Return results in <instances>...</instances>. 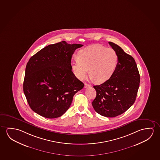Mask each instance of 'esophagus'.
<instances>
[{"mask_svg":"<svg viewBox=\"0 0 160 160\" xmlns=\"http://www.w3.org/2000/svg\"><path fill=\"white\" fill-rule=\"evenodd\" d=\"M91 86V85L90 84H85L84 85V88H90Z\"/></svg>","mask_w":160,"mask_h":160,"instance_id":"34e87169","label":"esophagus"}]
</instances>
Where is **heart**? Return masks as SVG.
<instances>
[{
  "label": "heart",
  "instance_id": "heart-1",
  "mask_svg": "<svg viewBox=\"0 0 160 160\" xmlns=\"http://www.w3.org/2000/svg\"><path fill=\"white\" fill-rule=\"evenodd\" d=\"M78 59L71 62V68L80 80L85 79L88 74L97 83H103L115 73L118 62L115 50L99 45H92L80 50Z\"/></svg>",
  "mask_w": 160,
  "mask_h": 160
}]
</instances>
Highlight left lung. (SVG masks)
<instances>
[{"mask_svg": "<svg viewBox=\"0 0 160 160\" xmlns=\"http://www.w3.org/2000/svg\"><path fill=\"white\" fill-rule=\"evenodd\" d=\"M108 43L118 55V67L110 79L93 86L96 96L92 105L98 114L113 118L125 112L135 102L140 76L133 57L118 45L112 42Z\"/></svg>", "mask_w": 160, "mask_h": 160, "instance_id": "left-lung-1", "label": "left lung"}]
</instances>
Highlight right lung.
<instances>
[{
    "mask_svg": "<svg viewBox=\"0 0 160 160\" xmlns=\"http://www.w3.org/2000/svg\"><path fill=\"white\" fill-rule=\"evenodd\" d=\"M82 46L62 41L45 47L30 58L23 91L35 112L55 118L69 109L74 95L84 86L72 72L71 65L75 50Z\"/></svg>",
    "mask_w": 160,
    "mask_h": 160,
    "instance_id": "obj_1",
    "label": "right lung"
}]
</instances>
